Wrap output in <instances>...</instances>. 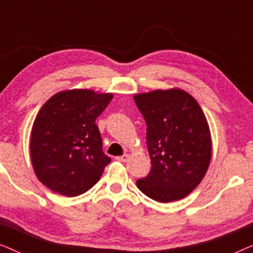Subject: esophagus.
<instances>
[{"label":"esophagus","instance_id":"1","mask_svg":"<svg viewBox=\"0 0 253 253\" xmlns=\"http://www.w3.org/2000/svg\"><path fill=\"white\" fill-rule=\"evenodd\" d=\"M116 160L120 161V162H126L127 160H129V154L126 153V154L121 155V157H117Z\"/></svg>","mask_w":253,"mask_h":253}]
</instances>
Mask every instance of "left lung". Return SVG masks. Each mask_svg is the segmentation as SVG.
Here are the masks:
<instances>
[{
    "instance_id": "left-lung-1",
    "label": "left lung",
    "mask_w": 253,
    "mask_h": 253,
    "mask_svg": "<svg viewBox=\"0 0 253 253\" xmlns=\"http://www.w3.org/2000/svg\"><path fill=\"white\" fill-rule=\"evenodd\" d=\"M146 121L151 171L138 179L144 195L170 203L190 195L203 181L212 159V137L205 114L182 88L154 89L133 95Z\"/></svg>"
}]
</instances>
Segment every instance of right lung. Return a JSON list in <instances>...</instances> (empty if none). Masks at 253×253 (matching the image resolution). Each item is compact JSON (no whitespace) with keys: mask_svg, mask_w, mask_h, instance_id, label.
<instances>
[{"mask_svg":"<svg viewBox=\"0 0 253 253\" xmlns=\"http://www.w3.org/2000/svg\"><path fill=\"white\" fill-rule=\"evenodd\" d=\"M113 93L88 88L57 92L34 120L30 139L34 174L44 186L67 197L88 191L110 159L103 153L95 120Z\"/></svg>","mask_w":253,"mask_h":253,"instance_id":"add662e5","label":"right lung"}]
</instances>
